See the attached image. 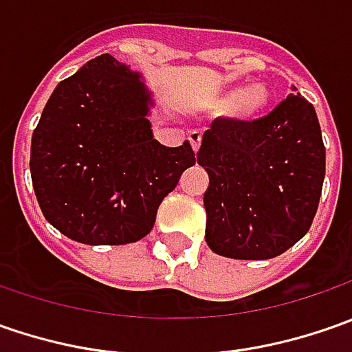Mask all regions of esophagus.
I'll list each match as a JSON object with an SVG mask.
<instances>
[{
    "label": "esophagus",
    "mask_w": 352,
    "mask_h": 352,
    "mask_svg": "<svg viewBox=\"0 0 352 352\" xmlns=\"http://www.w3.org/2000/svg\"><path fill=\"white\" fill-rule=\"evenodd\" d=\"M188 139H190L192 148L197 153V151H199V146H201V133H199V131H190V133H188Z\"/></svg>",
    "instance_id": "34e87169"
}]
</instances>
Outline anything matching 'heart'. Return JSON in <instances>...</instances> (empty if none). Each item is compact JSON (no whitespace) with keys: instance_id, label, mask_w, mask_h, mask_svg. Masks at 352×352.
I'll return each mask as SVG.
<instances>
[{"instance_id":"obj_1","label":"heart","mask_w":352,"mask_h":352,"mask_svg":"<svg viewBox=\"0 0 352 352\" xmlns=\"http://www.w3.org/2000/svg\"><path fill=\"white\" fill-rule=\"evenodd\" d=\"M266 102H268V91L263 86H249L245 89L213 96L208 100V107H213V109L231 107L239 117H252L263 109Z\"/></svg>"}]
</instances>
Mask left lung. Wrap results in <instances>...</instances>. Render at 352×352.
<instances>
[{"instance_id":"left-lung-1","label":"left lung","mask_w":352,"mask_h":352,"mask_svg":"<svg viewBox=\"0 0 352 352\" xmlns=\"http://www.w3.org/2000/svg\"><path fill=\"white\" fill-rule=\"evenodd\" d=\"M197 164L210 174V249L241 261L274 258L309 231L318 211L325 146L316 109L290 94L254 121L219 117L204 133Z\"/></svg>"}]
</instances>
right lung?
Listing matches in <instances>:
<instances>
[{"label":"right lung","mask_w":352,"mask_h":352,"mask_svg":"<svg viewBox=\"0 0 352 352\" xmlns=\"http://www.w3.org/2000/svg\"><path fill=\"white\" fill-rule=\"evenodd\" d=\"M141 76L102 54L62 80L31 141L43 215L84 245H127L151 233L162 199L196 164L190 142L168 148L146 119Z\"/></svg>","instance_id":"right-lung-1"}]
</instances>
